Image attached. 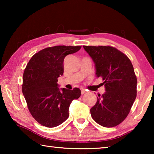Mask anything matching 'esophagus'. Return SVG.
<instances>
[{
	"instance_id": "1",
	"label": "esophagus",
	"mask_w": 154,
	"mask_h": 154,
	"mask_svg": "<svg viewBox=\"0 0 154 154\" xmlns=\"http://www.w3.org/2000/svg\"><path fill=\"white\" fill-rule=\"evenodd\" d=\"M87 92V91L85 90V89H82V94H85Z\"/></svg>"
}]
</instances>
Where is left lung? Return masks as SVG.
Wrapping results in <instances>:
<instances>
[{"instance_id": "obj_1", "label": "left lung", "mask_w": 154, "mask_h": 154, "mask_svg": "<svg viewBox=\"0 0 154 154\" xmlns=\"http://www.w3.org/2000/svg\"><path fill=\"white\" fill-rule=\"evenodd\" d=\"M95 64L96 76L104 81L106 92L90 109L92 118L111 128L122 123L137 97V79L130 59L111 46H83Z\"/></svg>"}]
</instances>
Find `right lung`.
<instances>
[{
    "label": "right lung",
    "instance_id": "add662e5",
    "mask_svg": "<svg viewBox=\"0 0 154 154\" xmlns=\"http://www.w3.org/2000/svg\"><path fill=\"white\" fill-rule=\"evenodd\" d=\"M81 46L58 45L43 49L28 62L23 75L22 93L31 115L42 126H58L69 118L72 101L81 90L58 88V78L64 72V59Z\"/></svg>",
    "mask_w": 154,
    "mask_h": 154
}]
</instances>
